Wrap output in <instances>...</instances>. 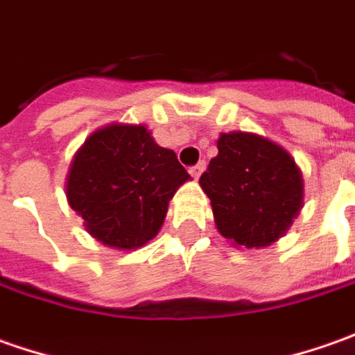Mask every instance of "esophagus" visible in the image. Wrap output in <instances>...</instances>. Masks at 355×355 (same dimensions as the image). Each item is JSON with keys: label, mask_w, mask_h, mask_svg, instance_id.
Returning a JSON list of instances; mask_svg holds the SVG:
<instances>
[{"label": "esophagus", "mask_w": 355, "mask_h": 355, "mask_svg": "<svg viewBox=\"0 0 355 355\" xmlns=\"http://www.w3.org/2000/svg\"><path fill=\"white\" fill-rule=\"evenodd\" d=\"M204 168H206V163H204V161H200V163H196V165H194V166H190L189 173L194 178H198L202 175V171H204Z\"/></svg>", "instance_id": "esophagus-1"}]
</instances>
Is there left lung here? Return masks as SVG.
<instances>
[{
  "instance_id": "1",
  "label": "left lung",
  "mask_w": 355,
  "mask_h": 355,
  "mask_svg": "<svg viewBox=\"0 0 355 355\" xmlns=\"http://www.w3.org/2000/svg\"><path fill=\"white\" fill-rule=\"evenodd\" d=\"M216 227L236 245L265 248L285 234L302 206L295 159L253 133H222L218 157L200 177Z\"/></svg>"
}]
</instances>
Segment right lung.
<instances>
[{
    "label": "right lung",
    "instance_id": "1",
    "mask_svg": "<svg viewBox=\"0 0 355 355\" xmlns=\"http://www.w3.org/2000/svg\"><path fill=\"white\" fill-rule=\"evenodd\" d=\"M190 175L143 125H107L82 145L68 173L67 198L88 234L110 248L153 239L168 200Z\"/></svg>",
    "mask_w": 355,
    "mask_h": 355
}]
</instances>
